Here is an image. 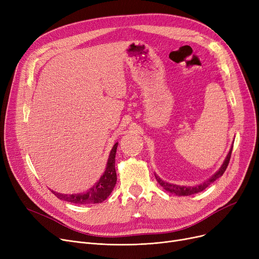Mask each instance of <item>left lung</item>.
I'll list each match as a JSON object with an SVG mask.
<instances>
[{
	"mask_svg": "<svg viewBox=\"0 0 259 259\" xmlns=\"http://www.w3.org/2000/svg\"><path fill=\"white\" fill-rule=\"evenodd\" d=\"M232 149H233V144L232 146H231V149L229 153L227 154L222 167L217 170L211 178H209L207 181H205L203 183L199 184V185H196V186H180V185H175V184H170L168 182H165L162 181L159 176H157L156 174L155 175V179L157 181V183L164 188L166 191L172 193V194H175V195H179V196H189V195H192V194H195V193H198V192H201L205 190L207 187H209L212 183H214L216 180H219L221 176L225 173L228 165H229V161H230V158H231V153H232Z\"/></svg>",
	"mask_w": 259,
	"mask_h": 259,
	"instance_id": "obj_1",
	"label": "left lung"
}]
</instances>
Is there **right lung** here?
<instances>
[{
  "label": "right lung",
  "instance_id": "add662e5",
  "mask_svg": "<svg viewBox=\"0 0 259 259\" xmlns=\"http://www.w3.org/2000/svg\"><path fill=\"white\" fill-rule=\"evenodd\" d=\"M118 143H115L113 148L111 149L110 154L106 165V170L101 176V179L93 185L89 190L83 193L76 194H62L54 192L51 190V192L56 195L58 198L71 202L77 203V205H89V203H99L103 202L109 195L111 194L112 190L116 184V172H115V154L116 148Z\"/></svg>",
  "mask_w": 259,
  "mask_h": 259
}]
</instances>
